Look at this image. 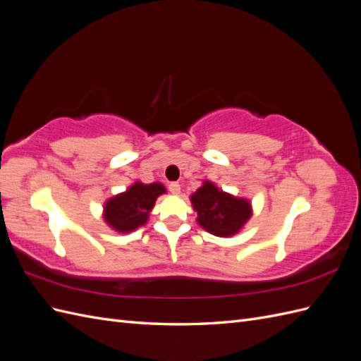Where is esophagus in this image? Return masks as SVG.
Wrapping results in <instances>:
<instances>
[{
	"mask_svg": "<svg viewBox=\"0 0 361 361\" xmlns=\"http://www.w3.org/2000/svg\"><path fill=\"white\" fill-rule=\"evenodd\" d=\"M169 191H170L171 194H174V195H178V194L180 192V185H179L178 182H171V183L169 185Z\"/></svg>",
	"mask_w": 361,
	"mask_h": 361,
	"instance_id": "obj_1",
	"label": "esophagus"
}]
</instances>
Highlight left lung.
<instances>
[{
    "label": "left lung",
    "instance_id": "8db88e82",
    "mask_svg": "<svg viewBox=\"0 0 361 361\" xmlns=\"http://www.w3.org/2000/svg\"><path fill=\"white\" fill-rule=\"evenodd\" d=\"M199 226L214 236L231 238L239 233L253 215L251 202L220 190L211 180L190 195Z\"/></svg>",
    "mask_w": 361,
    "mask_h": 361
}]
</instances>
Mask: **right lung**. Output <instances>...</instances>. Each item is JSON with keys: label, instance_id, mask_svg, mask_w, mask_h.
I'll use <instances>...</instances> for the list:
<instances>
[{"label": "right lung", "instance_id": "1", "mask_svg": "<svg viewBox=\"0 0 361 361\" xmlns=\"http://www.w3.org/2000/svg\"><path fill=\"white\" fill-rule=\"evenodd\" d=\"M167 190L161 182H134L130 187L118 192L104 203L102 218L108 227L117 233H129L145 226L155 202Z\"/></svg>", "mask_w": 361, "mask_h": 361}]
</instances>
